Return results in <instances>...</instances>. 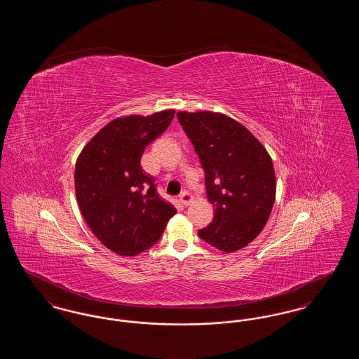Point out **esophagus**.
<instances>
[{"instance_id":"1","label":"esophagus","mask_w":359,"mask_h":359,"mask_svg":"<svg viewBox=\"0 0 359 359\" xmlns=\"http://www.w3.org/2000/svg\"><path fill=\"white\" fill-rule=\"evenodd\" d=\"M192 195L189 194V192H187V191H184V192H182L180 194V196H179V202L182 203L183 205H191L192 203Z\"/></svg>"}]
</instances>
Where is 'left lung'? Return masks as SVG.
<instances>
[{
  "label": "left lung",
  "instance_id": "obj_1",
  "mask_svg": "<svg viewBox=\"0 0 359 359\" xmlns=\"http://www.w3.org/2000/svg\"><path fill=\"white\" fill-rule=\"evenodd\" d=\"M177 118L205 170L214 219L199 237L223 253L250 243L269 219L276 198L272 158L238 121L214 111H179Z\"/></svg>",
  "mask_w": 359,
  "mask_h": 359
}]
</instances>
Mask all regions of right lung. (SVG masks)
Returning a JSON list of instances; mask_svg holds the SVG:
<instances>
[{
	"mask_svg": "<svg viewBox=\"0 0 359 359\" xmlns=\"http://www.w3.org/2000/svg\"><path fill=\"white\" fill-rule=\"evenodd\" d=\"M173 116L170 109L110 121L78 156L75 194L81 212L94 236L120 256H137L154 246L176 214L141 167L147 145Z\"/></svg>",
	"mask_w": 359,
	"mask_h": 359,
	"instance_id": "1",
	"label": "right lung"
}]
</instances>
